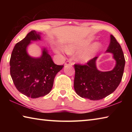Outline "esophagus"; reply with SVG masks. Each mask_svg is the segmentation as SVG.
Segmentation results:
<instances>
[{
  "mask_svg": "<svg viewBox=\"0 0 132 132\" xmlns=\"http://www.w3.org/2000/svg\"><path fill=\"white\" fill-rule=\"evenodd\" d=\"M70 65V66H72L73 64V63L71 61H67L66 63H65V65Z\"/></svg>",
  "mask_w": 132,
  "mask_h": 132,
  "instance_id": "34e87169",
  "label": "esophagus"
}]
</instances>
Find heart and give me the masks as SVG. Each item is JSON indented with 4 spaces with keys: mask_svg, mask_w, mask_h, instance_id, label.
<instances>
[{
    "mask_svg": "<svg viewBox=\"0 0 132 132\" xmlns=\"http://www.w3.org/2000/svg\"><path fill=\"white\" fill-rule=\"evenodd\" d=\"M94 39V37L90 36L86 38L69 42L65 46L66 51L68 53H73L84 48L78 53L76 59L80 63H87L94 57L96 53L101 49L102 46L101 44L99 42H94L88 46ZM55 51L57 53H59L61 52L62 50L61 48H56Z\"/></svg>",
    "mask_w": 132,
    "mask_h": 132,
    "instance_id": "obj_1",
    "label": "heart"
}]
</instances>
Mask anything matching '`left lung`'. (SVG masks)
Segmentation results:
<instances>
[{
	"instance_id": "8db88e82",
	"label": "left lung",
	"mask_w": 132,
	"mask_h": 132,
	"mask_svg": "<svg viewBox=\"0 0 132 132\" xmlns=\"http://www.w3.org/2000/svg\"><path fill=\"white\" fill-rule=\"evenodd\" d=\"M106 51L113 54L116 65L112 70L101 71L96 66L98 57L84 65L75 64L74 88L78 95L90 100H99L112 93L119 86L123 74L125 59L122 48L112 35Z\"/></svg>"
}]
</instances>
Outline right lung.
<instances>
[{
	"label": "right lung",
	"instance_id": "add662e5",
	"mask_svg": "<svg viewBox=\"0 0 132 132\" xmlns=\"http://www.w3.org/2000/svg\"><path fill=\"white\" fill-rule=\"evenodd\" d=\"M41 40V33L31 31L14 46L10 60V75L17 90L27 97L36 98L52 90L55 76L63 65L55 64L45 48L39 57L28 54L27 48L32 41Z\"/></svg>",
	"mask_w": 132,
	"mask_h": 132
}]
</instances>
